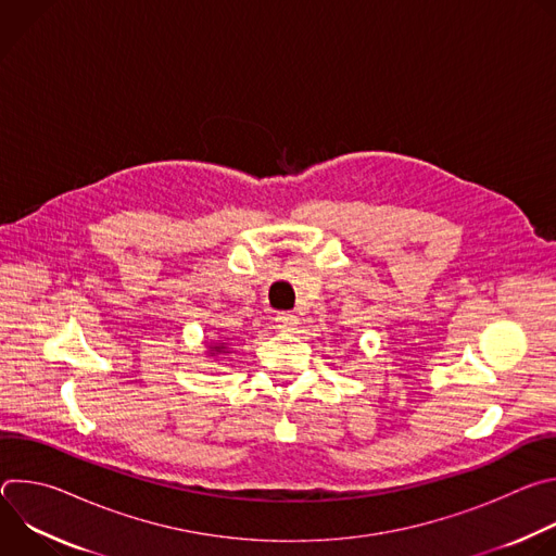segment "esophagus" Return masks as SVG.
<instances>
[{"label":"esophagus","instance_id":"34e87169","mask_svg":"<svg viewBox=\"0 0 556 556\" xmlns=\"http://www.w3.org/2000/svg\"><path fill=\"white\" fill-rule=\"evenodd\" d=\"M275 326H277V330H294L296 319H294L292 314H277L275 316Z\"/></svg>","mask_w":556,"mask_h":556}]
</instances>
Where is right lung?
<instances>
[{"mask_svg":"<svg viewBox=\"0 0 556 556\" xmlns=\"http://www.w3.org/2000/svg\"><path fill=\"white\" fill-rule=\"evenodd\" d=\"M208 354H211V356H215V354H226V343H213V345L208 348Z\"/></svg>","mask_w":556,"mask_h":556,"instance_id":"right-lung-1","label":"right lung"}]
</instances>
